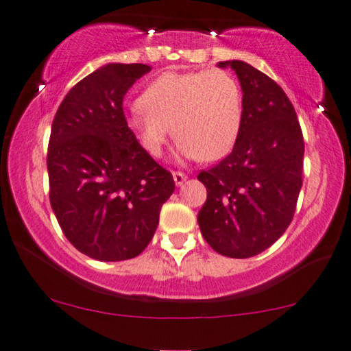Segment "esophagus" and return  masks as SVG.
I'll use <instances>...</instances> for the list:
<instances>
[{"instance_id":"obj_1","label":"esophagus","mask_w":351,"mask_h":351,"mask_svg":"<svg viewBox=\"0 0 351 351\" xmlns=\"http://www.w3.org/2000/svg\"><path fill=\"white\" fill-rule=\"evenodd\" d=\"M172 177H174L177 186H180L186 180V174H184V172H172Z\"/></svg>"}]
</instances>
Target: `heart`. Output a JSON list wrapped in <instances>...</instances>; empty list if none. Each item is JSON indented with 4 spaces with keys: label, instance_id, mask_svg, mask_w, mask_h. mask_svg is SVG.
<instances>
[{
    "label": "heart",
    "instance_id": "b5f03b06",
    "mask_svg": "<svg viewBox=\"0 0 351 351\" xmlns=\"http://www.w3.org/2000/svg\"><path fill=\"white\" fill-rule=\"evenodd\" d=\"M241 121V88L228 71L215 69L166 71L126 113L129 131L155 158L174 131L179 158L219 160L232 150Z\"/></svg>",
    "mask_w": 351,
    "mask_h": 351
}]
</instances>
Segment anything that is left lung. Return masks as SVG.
I'll return each instance as SVG.
<instances>
[{
	"label": "left lung",
	"instance_id": "left-lung-1",
	"mask_svg": "<svg viewBox=\"0 0 351 351\" xmlns=\"http://www.w3.org/2000/svg\"><path fill=\"white\" fill-rule=\"evenodd\" d=\"M217 66L238 76L243 121L232 153L199 172L208 199L198 225L215 252L247 258L270 247L294 217L304 137L291 100L275 81L243 60Z\"/></svg>",
	"mask_w": 351,
	"mask_h": 351
}]
</instances>
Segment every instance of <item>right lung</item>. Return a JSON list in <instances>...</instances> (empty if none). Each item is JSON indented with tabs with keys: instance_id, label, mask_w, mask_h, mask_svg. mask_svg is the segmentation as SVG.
I'll return each instance as SVG.
<instances>
[{
	"instance_id": "add662e5",
	"label": "right lung",
	"mask_w": 351,
	"mask_h": 351,
	"mask_svg": "<svg viewBox=\"0 0 351 351\" xmlns=\"http://www.w3.org/2000/svg\"><path fill=\"white\" fill-rule=\"evenodd\" d=\"M152 66L107 64L62 100L47 148L49 199L66 239L102 262L137 257L152 241L161 206L176 190L129 131L128 89Z\"/></svg>"
}]
</instances>
